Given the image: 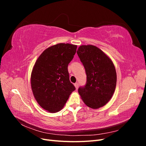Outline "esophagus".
<instances>
[{"mask_svg": "<svg viewBox=\"0 0 146 146\" xmlns=\"http://www.w3.org/2000/svg\"><path fill=\"white\" fill-rule=\"evenodd\" d=\"M74 86H75V87H76V89L77 90L78 88V84L77 83H75V84H74Z\"/></svg>", "mask_w": 146, "mask_h": 146, "instance_id": "obj_1", "label": "esophagus"}]
</instances>
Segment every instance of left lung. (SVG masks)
<instances>
[{
	"instance_id": "obj_1",
	"label": "left lung",
	"mask_w": 146,
	"mask_h": 146,
	"mask_svg": "<svg viewBox=\"0 0 146 146\" xmlns=\"http://www.w3.org/2000/svg\"><path fill=\"white\" fill-rule=\"evenodd\" d=\"M77 53L87 76L86 85L78 88V94L88 107H102L111 99L116 86V71L113 61L93 45H82Z\"/></svg>"
}]
</instances>
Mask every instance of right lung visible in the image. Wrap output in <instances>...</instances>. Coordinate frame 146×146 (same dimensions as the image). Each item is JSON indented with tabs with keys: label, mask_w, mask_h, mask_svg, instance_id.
I'll return each mask as SVG.
<instances>
[{
	"label": "right lung",
	"mask_w": 146,
	"mask_h": 146,
	"mask_svg": "<svg viewBox=\"0 0 146 146\" xmlns=\"http://www.w3.org/2000/svg\"><path fill=\"white\" fill-rule=\"evenodd\" d=\"M77 46L58 43L42 52L31 73V87L35 100L50 113L62 109L70 94L76 90L69 80V63Z\"/></svg>",
	"instance_id": "obj_1"
}]
</instances>
